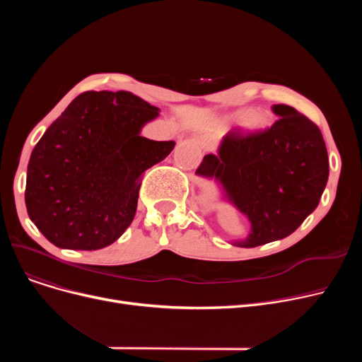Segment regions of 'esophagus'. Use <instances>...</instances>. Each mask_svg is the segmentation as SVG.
<instances>
[{
  "instance_id": "1",
  "label": "esophagus",
  "mask_w": 362,
  "mask_h": 362,
  "mask_svg": "<svg viewBox=\"0 0 362 362\" xmlns=\"http://www.w3.org/2000/svg\"><path fill=\"white\" fill-rule=\"evenodd\" d=\"M198 144L204 151H213L216 146V139L211 135H202L198 139Z\"/></svg>"
}]
</instances>
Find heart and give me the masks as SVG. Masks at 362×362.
I'll list each match as a JSON object with an SVG mask.
<instances>
[{"instance_id":"b5f03b06","label":"heart","mask_w":362,"mask_h":362,"mask_svg":"<svg viewBox=\"0 0 362 362\" xmlns=\"http://www.w3.org/2000/svg\"><path fill=\"white\" fill-rule=\"evenodd\" d=\"M235 119L243 120L242 124L245 129L251 132H264L272 126V117L264 111H255L252 108H245L235 114Z\"/></svg>"}]
</instances>
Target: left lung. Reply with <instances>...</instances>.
I'll return each mask as SVG.
<instances>
[{"label":"left lung","mask_w":362,"mask_h":362,"mask_svg":"<svg viewBox=\"0 0 362 362\" xmlns=\"http://www.w3.org/2000/svg\"><path fill=\"white\" fill-rule=\"evenodd\" d=\"M280 117L264 132L230 130L197 175L214 179L224 198L248 217L251 233L235 245L254 248L293 233L317 208L329 179L321 132L293 107L276 104Z\"/></svg>","instance_id":"left-lung-1"}]
</instances>
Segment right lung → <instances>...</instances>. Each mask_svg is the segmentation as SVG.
Listing matches in <instances>:
<instances>
[{"label":"right lung","instance_id":"obj_1","mask_svg":"<svg viewBox=\"0 0 362 362\" xmlns=\"http://www.w3.org/2000/svg\"><path fill=\"white\" fill-rule=\"evenodd\" d=\"M158 108L132 92H83L36 144L25 201L41 233L64 250L117 240L136 213L141 177L175 148L141 136Z\"/></svg>","mask_w":362,"mask_h":362}]
</instances>
